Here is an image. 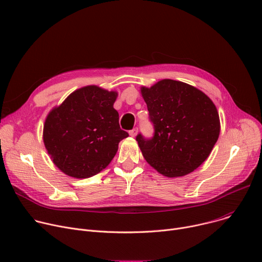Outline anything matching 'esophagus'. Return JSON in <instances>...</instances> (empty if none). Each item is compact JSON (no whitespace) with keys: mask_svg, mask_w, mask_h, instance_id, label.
Instances as JSON below:
<instances>
[{"mask_svg":"<svg viewBox=\"0 0 262 262\" xmlns=\"http://www.w3.org/2000/svg\"><path fill=\"white\" fill-rule=\"evenodd\" d=\"M137 134H138V128H133L132 130H129V135L132 136V137H136L137 136Z\"/></svg>","mask_w":262,"mask_h":262,"instance_id":"1","label":"esophagus"}]
</instances>
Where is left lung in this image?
Instances as JSON below:
<instances>
[{
    "label": "left lung",
    "instance_id": "left-lung-1",
    "mask_svg": "<svg viewBox=\"0 0 262 262\" xmlns=\"http://www.w3.org/2000/svg\"><path fill=\"white\" fill-rule=\"evenodd\" d=\"M154 137H136L144 159L167 177L185 176L208 158L220 135V118L213 102L186 82L161 79L141 87Z\"/></svg>",
    "mask_w": 262,
    "mask_h": 262
}]
</instances>
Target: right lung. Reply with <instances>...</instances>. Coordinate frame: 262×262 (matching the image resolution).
Here are the masks:
<instances>
[{"mask_svg": "<svg viewBox=\"0 0 262 262\" xmlns=\"http://www.w3.org/2000/svg\"><path fill=\"white\" fill-rule=\"evenodd\" d=\"M117 91L86 86L72 92L47 116L43 142L61 172L88 178L104 170L128 134L120 128L114 108Z\"/></svg>", "mask_w": 262, "mask_h": 262, "instance_id": "1", "label": "right lung"}]
</instances>
